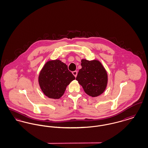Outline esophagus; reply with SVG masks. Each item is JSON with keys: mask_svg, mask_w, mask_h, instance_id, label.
Wrapping results in <instances>:
<instances>
[{"mask_svg": "<svg viewBox=\"0 0 148 148\" xmlns=\"http://www.w3.org/2000/svg\"><path fill=\"white\" fill-rule=\"evenodd\" d=\"M72 73H73V74L74 75L75 77H77V71H74L72 72Z\"/></svg>", "mask_w": 148, "mask_h": 148, "instance_id": "34e87169", "label": "esophagus"}]
</instances>
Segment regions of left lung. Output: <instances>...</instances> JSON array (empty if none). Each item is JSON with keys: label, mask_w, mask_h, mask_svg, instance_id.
I'll list each match as a JSON object with an SVG mask.
<instances>
[{"label": "left lung", "mask_w": 148, "mask_h": 148, "mask_svg": "<svg viewBox=\"0 0 148 148\" xmlns=\"http://www.w3.org/2000/svg\"><path fill=\"white\" fill-rule=\"evenodd\" d=\"M82 69L77 73L76 80L84 92L89 96L96 97L106 90L108 75L106 69L98 60H82Z\"/></svg>", "instance_id": "obj_1"}]
</instances>
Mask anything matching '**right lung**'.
<instances>
[{"label": "right lung", "mask_w": 148, "mask_h": 148, "mask_svg": "<svg viewBox=\"0 0 148 148\" xmlns=\"http://www.w3.org/2000/svg\"><path fill=\"white\" fill-rule=\"evenodd\" d=\"M75 79L68 66L59 60L45 64L39 76V84L43 93L48 98L59 99L66 88Z\"/></svg>", "instance_id": "add662e5"}]
</instances>
